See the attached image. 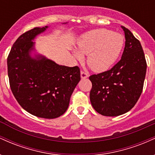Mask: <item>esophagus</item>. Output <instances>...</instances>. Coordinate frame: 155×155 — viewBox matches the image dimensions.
<instances>
[{
	"instance_id": "1",
	"label": "esophagus",
	"mask_w": 155,
	"mask_h": 155,
	"mask_svg": "<svg viewBox=\"0 0 155 155\" xmlns=\"http://www.w3.org/2000/svg\"><path fill=\"white\" fill-rule=\"evenodd\" d=\"M89 76V74L87 72L81 71V79H86Z\"/></svg>"
}]
</instances>
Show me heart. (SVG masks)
<instances>
[{
    "mask_svg": "<svg viewBox=\"0 0 155 155\" xmlns=\"http://www.w3.org/2000/svg\"><path fill=\"white\" fill-rule=\"evenodd\" d=\"M124 38L120 33L111 30L100 28L81 35L77 42L78 50L74 54L82 59L87 54V63L93 71L101 73L107 71L113 65L123 49Z\"/></svg>",
    "mask_w": 155,
    "mask_h": 155,
    "instance_id": "1",
    "label": "heart"
}]
</instances>
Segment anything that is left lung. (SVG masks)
<instances>
[{"label": "left lung", "instance_id": "left-lung-1", "mask_svg": "<svg viewBox=\"0 0 155 155\" xmlns=\"http://www.w3.org/2000/svg\"><path fill=\"white\" fill-rule=\"evenodd\" d=\"M125 47L121 60L110 70L89 77L92 87L90 102L97 113L117 117L136 105L143 90L147 62L141 44L127 28L122 26Z\"/></svg>", "mask_w": 155, "mask_h": 155}]
</instances>
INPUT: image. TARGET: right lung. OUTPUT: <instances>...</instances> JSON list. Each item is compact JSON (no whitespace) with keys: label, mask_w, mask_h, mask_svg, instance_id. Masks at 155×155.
Masks as SVG:
<instances>
[{"label":"right lung","mask_w":155,"mask_h":155,"mask_svg":"<svg viewBox=\"0 0 155 155\" xmlns=\"http://www.w3.org/2000/svg\"><path fill=\"white\" fill-rule=\"evenodd\" d=\"M47 28H34L21 35L11 49L7 66L11 90L19 104L34 116L54 119L66 111L81 77L78 66L60 65L41 54L31 57L33 41Z\"/></svg>","instance_id":"obj_1"}]
</instances>
